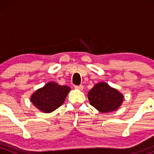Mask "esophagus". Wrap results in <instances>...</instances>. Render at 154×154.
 <instances>
[{
	"mask_svg": "<svg viewBox=\"0 0 154 154\" xmlns=\"http://www.w3.org/2000/svg\"><path fill=\"white\" fill-rule=\"evenodd\" d=\"M74 88L78 90H83V86L82 85H80V86H74Z\"/></svg>",
	"mask_w": 154,
	"mask_h": 154,
	"instance_id": "34e87169",
	"label": "esophagus"
}]
</instances>
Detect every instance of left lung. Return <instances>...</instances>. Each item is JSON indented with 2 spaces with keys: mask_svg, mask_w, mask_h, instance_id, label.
I'll return each mask as SVG.
<instances>
[{
  "mask_svg": "<svg viewBox=\"0 0 154 154\" xmlns=\"http://www.w3.org/2000/svg\"><path fill=\"white\" fill-rule=\"evenodd\" d=\"M88 97L90 104L98 111L109 112L121 106L124 96L107 83H99L88 91Z\"/></svg>",
  "mask_w": 154,
  "mask_h": 154,
  "instance_id": "1",
  "label": "left lung"
}]
</instances>
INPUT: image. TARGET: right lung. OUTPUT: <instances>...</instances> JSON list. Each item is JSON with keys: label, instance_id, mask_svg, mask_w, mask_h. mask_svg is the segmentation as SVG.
I'll use <instances>...</instances> for the list:
<instances>
[{"label": "right lung", "instance_id": "obj_1", "mask_svg": "<svg viewBox=\"0 0 154 154\" xmlns=\"http://www.w3.org/2000/svg\"><path fill=\"white\" fill-rule=\"evenodd\" d=\"M70 90V87L51 82L32 94L31 102L41 111L51 112L64 103Z\"/></svg>", "mask_w": 154, "mask_h": 154}]
</instances>
